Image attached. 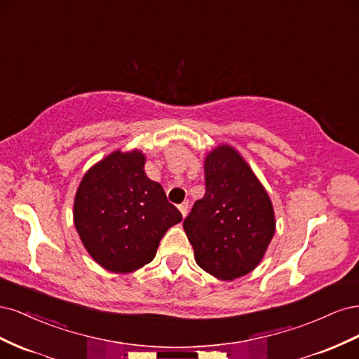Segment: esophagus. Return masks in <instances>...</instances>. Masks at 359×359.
Returning <instances> with one entry per match:
<instances>
[{
    "label": "esophagus",
    "mask_w": 359,
    "mask_h": 359,
    "mask_svg": "<svg viewBox=\"0 0 359 359\" xmlns=\"http://www.w3.org/2000/svg\"><path fill=\"white\" fill-rule=\"evenodd\" d=\"M178 208H180V211H181L182 217H186V215H187V211H189V202H182L181 205H178Z\"/></svg>",
    "instance_id": "obj_1"
}]
</instances>
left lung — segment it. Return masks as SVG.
Returning a JSON list of instances; mask_svg holds the SVG:
<instances>
[{
    "instance_id": "obj_1",
    "label": "left lung",
    "mask_w": 359,
    "mask_h": 359,
    "mask_svg": "<svg viewBox=\"0 0 359 359\" xmlns=\"http://www.w3.org/2000/svg\"><path fill=\"white\" fill-rule=\"evenodd\" d=\"M205 189L182 223L194 259L220 280L243 277L257 266L273 240V203L243 157L227 145L205 158Z\"/></svg>"
}]
</instances>
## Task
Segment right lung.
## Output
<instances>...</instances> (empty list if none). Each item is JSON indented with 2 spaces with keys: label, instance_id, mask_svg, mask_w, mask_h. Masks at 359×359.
<instances>
[{
  "label": "right lung",
  "instance_id": "right-lung-1",
  "mask_svg": "<svg viewBox=\"0 0 359 359\" xmlns=\"http://www.w3.org/2000/svg\"><path fill=\"white\" fill-rule=\"evenodd\" d=\"M140 151H115L85 173L74 198V226L97 264L132 273L149 264L170 226L182 220Z\"/></svg>",
  "mask_w": 359,
  "mask_h": 359
}]
</instances>
